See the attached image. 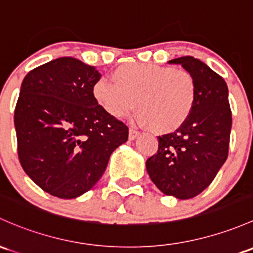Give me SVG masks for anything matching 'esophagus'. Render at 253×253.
<instances>
[{"instance_id":"esophagus-1","label":"esophagus","mask_w":253,"mask_h":253,"mask_svg":"<svg viewBox=\"0 0 253 253\" xmlns=\"http://www.w3.org/2000/svg\"><path fill=\"white\" fill-rule=\"evenodd\" d=\"M138 134H139V132H138L137 129H134V128H129V133H128V138H129V140H133V139H135V138L138 137Z\"/></svg>"}]
</instances>
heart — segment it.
Segmentation results:
<instances>
[{"mask_svg":"<svg viewBox=\"0 0 253 253\" xmlns=\"http://www.w3.org/2000/svg\"><path fill=\"white\" fill-rule=\"evenodd\" d=\"M113 81L102 79L93 87V95L105 113L122 119L137 103L140 124L158 133L179 128L189 119L198 95L193 74L173 66L124 64L114 70Z\"/></svg>","mask_w":253,"mask_h":253,"instance_id":"1","label":"heart"}]
</instances>
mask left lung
Listing matches in <instances>:
<instances>
[{
  "instance_id": "8db88e82",
  "label": "left lung",
  "mask_w": 253,
  "mask_h": 253,
  "mask_svg": "<svg viewBox=\"0 0 253 253\" xmlns=\"http://www.w3.org/2000/svg\"><path fill=\"white\" fill-rule=\"evenodd\" d=\"M198 84L189 119L171 133L159 135L158 153L147 160L154 184L166 195L195 198L212 183L228 158L232 110L224 79L196 58L180 57Z\"/></svg>"
}]
</instances>
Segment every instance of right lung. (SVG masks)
Masks as SVG:
<instances>
[{
	"mask_svg": "<svg viewBox=\"0 0 253 253\" xmlns=\"http://www.w3.org/2000/svg\"><path fill=\"white\" fill-rule=\"evenodd\" d=\"M95 66L63 57L23 80L14 110L18 158L46 193L75 199L104 173L109 158L128 139V127L105 113L93 95Z\"/></svg>",
	"mask_w": 253,
	"mask_h": 253,
	"instance_id": "add662e5",
	"label": "right lung"
}]
</instances>
